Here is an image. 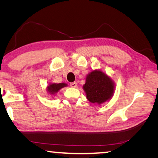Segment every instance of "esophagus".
Masks as SVG:
<instances>
[{"mask_svg": "<svg viewBox=\"0 0 158 158\" xmlns=\"http://www.w3.org/2000/svg\"><path fill=\"white\" fill-rule=\"evenodd\" d=\"M77 84L76 81H74V82L70 83V86H71V87L75 88V87H77Z\"/></svg>", "mask_w": 158, "mask_h": 158, "instance_id": "esophagus-1", "label": "esophagus"}]
</instances>
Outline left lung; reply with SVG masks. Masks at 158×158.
Returning a JSON list of instances; mask_svg holds the SVG:
<instances>
[{"mask_svg": "<svg viewBox=\"0 0 158 158\" xmlns=\"http://www.w3.org/2000/svg\"><path fill=\"white\" fill-rule=\"evenodd\" d=\"M84 90L90 102L102 104L108 100L114 91L111 79L102 72L95 70L86 77Z\"/></svg>", "mask_w": 158, "mask_h": 158, "instance_id": "obj_1", "label": "left lung"}]
</instances>
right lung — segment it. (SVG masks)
<instances>
[{
  "label": "right lung",
  "mask_w": 158,
  "mask_h": 158,
  "mask_svg": "<svg viewBox=\"0 0 158 158\" xmlns=\"http://www.w3.org/2000/svg\"><path fill=\"white\" fill-rule=\"evenodd\" d=\"M67 84H64V83H61V84H50L49 86H48V91H49L51 94H54V93H57L58 90L66 86Z\"/></svg>",
  "instance_id": "obj_1"
}]
</instances>
